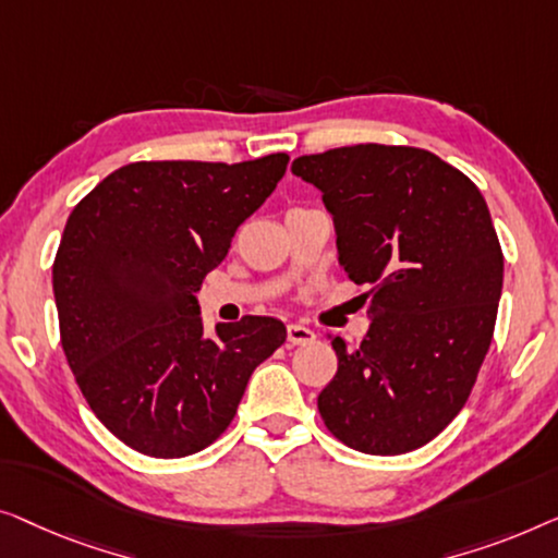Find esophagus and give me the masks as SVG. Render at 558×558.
<instances>
[{"instance_id": "34e87169", "label": "esophagus", "mask_w": 558, "mask_h": 558, "mask_svg": "<svg viewBox=\"0 0 558 558\" xmlns=\"http://www.w3.org/2000/svg\"><path fill=\"white\" fill-rule=\"evenodd\" d=\"M288 341L293 343V347H308V343L316 341V333H313L311 328L301 326V324H290L288 326Z\"/></svg>"}]
</instances>
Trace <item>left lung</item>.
Listing matches in <instances>:
<instances>
[{
    "label": "left lung",
    "instance_id": "left-lung-1",
    "mask_svg": "<svg viewBox=\"0 0 558 558\" xmlns=\"http://www.w3.org/2000/svg\"><path fill=\"white\" fill-rule=\"evenodd\" d=\"M324 194L339 265L372 286L368 333L336 339L339 372L318 395L326 427L368 454L417 450L465 407L496 328L504 253L483 194L439 156L359 144L301 156Z\"/></svg>",
    "mask_w": 558,
    "mask_h": 558
}]
</instances>
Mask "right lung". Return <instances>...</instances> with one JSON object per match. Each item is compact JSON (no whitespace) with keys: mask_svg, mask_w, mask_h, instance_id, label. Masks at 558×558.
I'll list each match as a JSON object with an SVG mask.
<instances>
[{"mask_svg":"<svg viewBox=\"0 0 558 558\" xmlns=\"http://www.w3.org/2000/svg\"><path fill=\"white\" fill-rule=\"evenodd\" d=\"M288 154L242 163L136 161L68 217L52 265L60 341L85 402L151 458H186L230 427L286 341L270 316L204 333L197 293L238 227L270 197Z\"/></svg>","mask_w":558,"mask_h":558,"instance_id":"add662e5","label":"right lung"}]
</instances>
